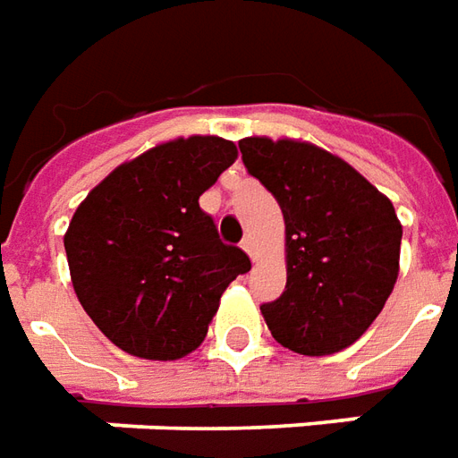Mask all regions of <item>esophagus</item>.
<instances>
[{
	"mask_svg": "<svg viewBox=\"0 0 458 458\" xmlns=\"http://www.w3.org/2000/svg\"><path fill=\"white\" fill-rule=\"evenodd\" d=\"M242 250H245V252H248L250 258H252V262L258 259V252H255V240H252V238H245V240H242Z\"/></svg>",
	"mask_w": 458,
	"mask_h": 458,
	"instance_id": "obj_1",
	"label": "esophagus"
}]
</instances>
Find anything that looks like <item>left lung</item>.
<instances>
[{
    "mask_svg": "<svg viewBox=\"0 0 458 458\" xmlns=\"http://www.w3.org/2000/svg\"><path fill=\"white\" fill-rule=\"evenodd\" d=\"M240 151L284 216L287 287L259 307L267 328L294 353L344 351L383 311L400 275L393 200L311 141L245 137Z\"/></svg>",
    "mask_w": 458,
    "mask_h": 458,
    "instance_id": "left-lung-1",
    "label": "left lung"
}]
</instances>
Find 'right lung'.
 Masks as SVG:
<instances>
[{"instance_id":"right-lung-1","label":"right lung","mask_w":458,"mask_h":458,"mask_svg":"<svg viewBox=\"0 0 458 458\" xmlns=\"http://www.w3.org/2000/svg\"><path fill=\"white\" fill-rule=\"evenodd\" d=\"M235 159V141L216 134L161 141L110 171L73 213L64 245L75 297L124 353L196 351L223 292L250 269L199 206Z\"/></svg>"}]
</instances>
